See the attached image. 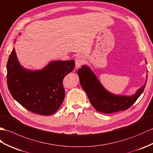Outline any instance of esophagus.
<instances>
[{"label":"esophagus","mask_w":153,"mask_h":153,"mask_svg":"<svg viewBox=\"0 0 153 153\" xmlns=\"http://www.w3.org/2000/svg\"><path fill=\"white\" fill-rule=\"evenodd\" d=\"M84 62H85V59L82 56L80 55L76 56L75 57V67L76 68L80 67L84 63Z\"/></svg>","instance_id":"obj_1"}]
</instances>
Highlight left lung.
Listing matches in <instances>:
<instances>
[{"mask_svg":"<svg viewBox=\"0 0 153 153\" xmlns=\"http://www.w3.org/2000/svg\"><path fill=\"white\" fill-rule=\"evenodd\" d=\"M78 74L81 86L87 94L91 104L96 111L103 113H112L128 109L143 93L146 85L145 82L133 96H117L105 89L88 66H82L78 70Z\"/></svg>","mask_w":153,"mask_h":153,"instance_id":"8db88e82","label":"left lung"}]
</instances>
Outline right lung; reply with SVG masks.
Instances as JSON below:
<instances>
[{
  "label": "right lung",
  "instance_id": "obj_1",
  "mask_svg": "<svg viewBox=\"0 0 153 153\" xmlns=\"http://www.w3.org/2000/svg\"><path fill=\"white\" fill-rule=\"evenodd\" d=\"M74 65V60H58L42 70L25 69L19 64L13 48L6 66L8 90L13 99L28 111L46 116L52 114L65 97L64 77Z\"/></svg>",
  "mask_w": 153,
  "mask_h": 153
}]
</instances>
